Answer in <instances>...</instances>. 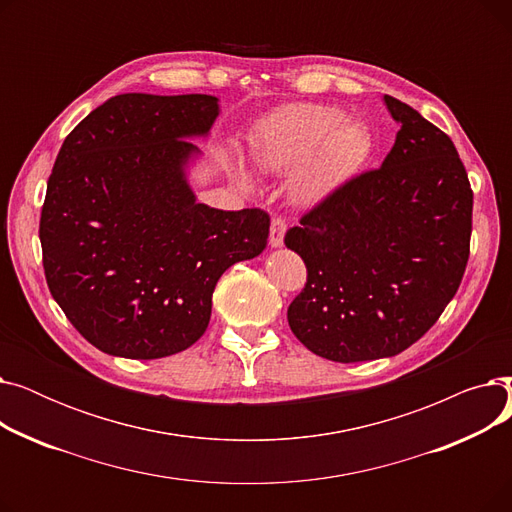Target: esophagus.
<instances>
[{
  "label": "esophagus",
  "instance_id": "34e87169",
  "mask_svg": "<svg viewBox=\"0 0 512 512\" xmlns=\"http://www.w3.org/2000/svg\"><path fill=\"white\" fill-rule=\"evenodd\" d=\"M284 234H286V220L284 218H274L272 228H270V245L274 249L284 245Z\"/></svg>",
  "mask_w": 512,
  "mask_h": 512
}]
</instances>
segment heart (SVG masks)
Returning a JSON list of instances; mask_svg holds the SVG:
<instances>
[{
	"label": "heart",
	"mask_w": 512,
	"mask_h": 512,
	"mask_svg": "<svg viewBox=\"0 0 512 512\" xmlns=\"http://www.w3.org/2000/svg\"><path fill=\"white\" fill-rule=\"evenodd\" d=\"M371 151L369 132L346 122L330 105H294L267 120L251 145L253 166L263 174H286L303 166L292 180V197L317 203L361 168ZM236 182L251 191V176L236 168Z\"/></svg>",
	"instance_id": "heart-1"
}]
</instances>
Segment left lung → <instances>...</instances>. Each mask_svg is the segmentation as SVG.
I'll use <instances>...</instances> for the list:
<instances>
[{
    "label": "left lung",
    "instance_id": "left-lung-1",
    "mask_svg": "<svg viewBox=\"0 0 512 512\" xmlns=\"http://www.w3.org/2000/svg\"><path fill=\"white\" fill-rule=\"evenodd\" d=\"M400 124L382 168L344 182L286 232L307 265L288 326L311 353L394 357L432 328L463 280L473 191L448 134L384 95Z\"/></svg>",
    "mask_w": 512,
    "mask_h": 512
}]
</instances>
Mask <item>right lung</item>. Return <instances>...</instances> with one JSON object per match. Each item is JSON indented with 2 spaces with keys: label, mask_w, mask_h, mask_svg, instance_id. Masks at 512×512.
Instances as JSON below:
<instances>
[{
  "label": "right lung",
  "mask_w": 512,
  "mask_h": 512,
  "mask_svg": "<svg viewBox=\"0 0 512 512\" xmlns=\"http://www.w3.org/2000/svg\"><path fill=\"white\" fill-rule=\"evenodd\" d=\"M220 116L213 95L124 93L62 145L47 180L39 238L51 297L99 351L161 359L207 330L230 265L270 234L261 209L197 203L186 168Z\"/></svg>",
  "instance_id": "obj_1"
}]
</instances>
